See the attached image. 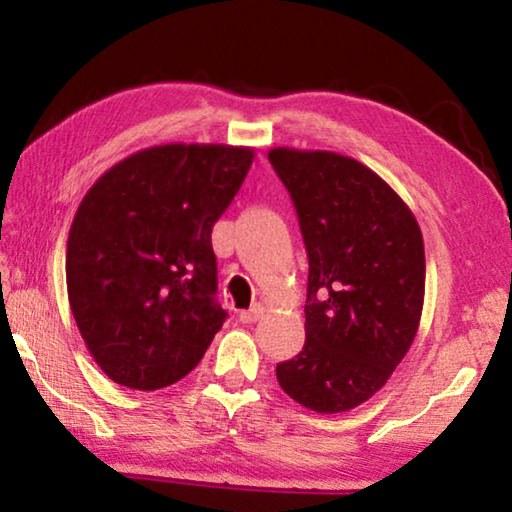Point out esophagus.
I'll return each instance as SVG.
<instances>
[{
	"label": "esophagus",
	"mask_w": 512,
	"mask_h": 512,
	"mask_svg": "<svg viewBox=\"0 0 512 512\" xmlns=\"http://www.w3.org/2000/svg\"><path fill=\"white\" fill-rule=\"evenodd\" d=\"M262 316V307L259 305H255V307H250V309H244L239 314V320L241 323H246V325H253V323H257V318Z\"/></svg>",
	"instance_id": "obj_1"
}]
</instances>
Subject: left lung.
<instances>
[{"label":"left lung","mask_w":512,"mask_h":512,"mask_svg":"<svg viewBox=\"0 0 512 512\" xmlns=\"http://www.w3.org/2000/svg\"><path fill=\"white\" fill-rule=\"evenodd\" d=\"M309 257L305 332L277 363L291 400L341 413L370 400L409 352L424 302V244L413 212L375 171L332 151L273 149Z\"/></svg>","instance_id":"obj_1"}]
</instances>
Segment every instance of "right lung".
<instances>
[{
  "label": "right lung",
  "mask_w": 512,
  "mask_h": 512,
  "mask_svg": "<svg viewBox=\"0 0 512 512\" xmlns=\"http://www.w3.org/2000/svg\"><path fill=\"white\" fill-rule=\"evenodd\" d=\"M253 158L246 146H153L85 194L67 239V296L112 381L158 391L210 348L228 316L216 302L212 228Z\"/></svg>",
  "instance_id": "1"
}]
</instances>
